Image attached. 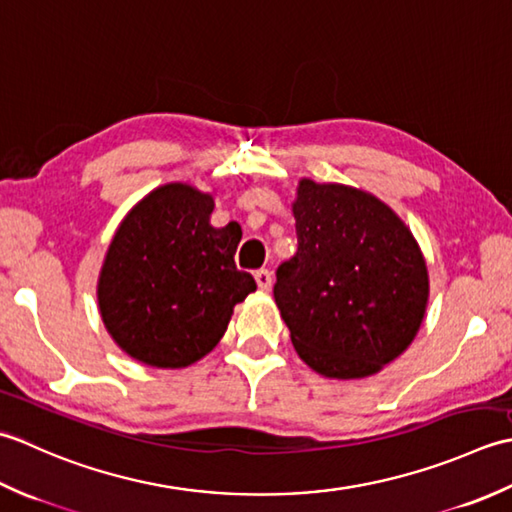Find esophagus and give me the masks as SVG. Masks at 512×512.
Here are the masks:
<instances>
[{"label": "esophagus", "instance_id": "1", "mask_svg": "<svg viewBox=\"0 0 512 512\" xmlns=\"http://www.w3.org/2000/svg\"><path fill=\"white\" fill-rule=\"evenodd\" d=\"M254 278H256L258 289H263V291H269V289H271V283H274V276H271L269 269H258V271H254Z\"/></svg>", "mask_w": 512, "mask_h": 512}]
</instances>
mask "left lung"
<instances>
[{"label":"left lung","instance_id":"left-lung-1","mask_svg":"<svg viewBox=\"0 0 512 512\" xmlns=\"http://www.w3.org/2000/svg\"><path fill=\"white\" fill-rule=\"evenodd\" d=\"M298 252L274 298L298 356L327 378L378 373L413 342L429 300L424 256L391 207L338 183L302 179Z\"/></svg>","mask_w":512,"mask_h":512}]
</instances>
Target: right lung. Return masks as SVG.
Masks as SVG:
<instances>
[{"mask_svg": "<svg viewBox=\"0 0 512 512\" xmlns=\"http://www.w3.org/2000/svg\"><path fill=\"white\" fill-rule=\"evenodd\" d=\"M214 198L170 183L123 218L99 276L103 325L143 364L181 369L223 338L234 305L256 289L234 263L241 229L210 225Z\"/></svg>", "mask_w": 512, "mask_h": 512, "instance_id": "1", "label": "right lung"}]
</instances>
